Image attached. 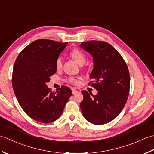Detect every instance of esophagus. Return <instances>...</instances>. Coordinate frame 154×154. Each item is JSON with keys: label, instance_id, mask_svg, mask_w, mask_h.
<instances>
[{"label": "esophagus", "instance_id": "1", "mask_svg": "<svg viewBox=\"0 0 154 154\" xmlns=\"http://www.w3.org/2000/svg\"><path fill=\"white\" fill-rule=\"evenodd\" d=\"M71 91H72V93H73V94L77 93L78 92V91H77L75 89H71Z\"/></svg>", "mask_w": 154, "mask_h": 154}]
</instances>
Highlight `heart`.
<instances>
[{
  "mask_svg": "<svg viewBox=\"0 0 154 154\" xmlns=\"http://www.w3.org/2000/svg\"><path fill=\"white\" fill-rule=\"evenodd\" d=\"M70 55L76 61L79 65L83 64L86 60V56L83 51L78 50V49H73L70 52ZM62 66V60L61 57H58L56 61V67L57 69H60ZM69 81L72 83H77L78 81L75 79V78L71 77L69 79Z\"/></svg>",
  "mask_w": 154,
  "mask_h": 154,
  "instance_id": "heart-1",
  "label": "heart"
}]
</instances>
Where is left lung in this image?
I'll return each mask as SVG.
<instances>
[{
	"mask_svg": "<svg viewBox=\"0 0 154 154\" xmlns=\"http://www.w3.org/2000/svg\"><path fill=\"white\" fill-rule=\"evenodd\" d=\"M80 47L93 57V69L89 77L98 91L94 96L87 91L81 92L82 114L93 124L108 123L125 106L130 90L128 69L118 51L106 42L92 40L82 42Z\"/></svg>",
	"mask_w": 154,
	"mask_h": 154,
	"instance_id": "8db88e82",
	"label": "left lung"
}]
</instances>
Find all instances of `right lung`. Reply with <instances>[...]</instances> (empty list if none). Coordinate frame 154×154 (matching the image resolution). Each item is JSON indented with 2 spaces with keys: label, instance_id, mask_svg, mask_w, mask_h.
Masks as SVG:
<instances>
[{
  "label": "right lung",
  "instance_id": "right-lung-1",
  "mask_svg": "<svg viewBox=\"0 0 154 154\" xmlns=\"http://www.w3.org/2000/svg\"><path fill=\"white\" fill-rule=\"evenodd\" d=\"M67 44L35 40L26 47L15 61L13 90L22 109L38 122L50 123L58 119L72 94L66 86L54 92L46 85L56 73V61Z\"/></svg>",
  "mask_w": 154,
  "mask_h": 154
}]
</instances>
